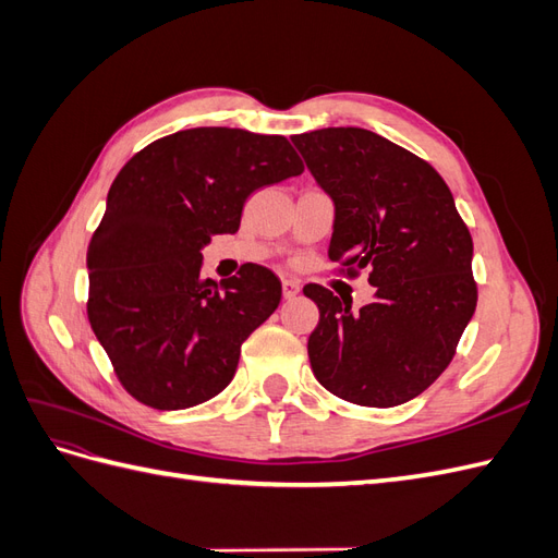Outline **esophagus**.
Returning <instances> with one entry per match:
<instances>
[{"label": "esophagus", "mask_w": 558, "mask_h": 558, "mask_svg": "<svg viewBox=\"0 0 558 558\" xmlns=\"http://www.w3.org/2000/svg\"><path fill=\"white\" fill-rule=\"evenodd\" d=\"M281 291H283L286 300H291V298H295L300 293V283L295 279H283L281 281Z\"/></svg>", "instance_id": "34e87169"}]
</instances>
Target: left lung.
Here are the masks:
<instances>
[{"instance_id": "obj_1", "label": "left lung", "mask_w": 558, "mask_h": 558, "mask_svg": "<svg viewBox=\"0 0 558 558\" xmlns=\"http://www.w3.org/2000/svg\"><path fill=\"white\" fill-rule=\"evenodd\" d=\"M335 205L328 256L349 275L369 267L377 293L351 310L318 283L307 351L314 377L363 408L424 393L451 363L477 307L472 238L433 167L381 134L324 128L291 137Z\"/></svg>"}]
</instances>
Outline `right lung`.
<instances>
[{
  "label": "right lung",
  "instance_id": "obj_1",
  "mask_svg": "<svg viewBox=\"0 0 558 558\" xmlns=\"http://www.w3.org/2000/svg\"><path fill=\"white\" fill-rule=\"evenodd\" d=\"M305 165L279 134L193 128L132 156L88 244V318L125 391L185 410L232 381L242 342L281 300L272 269L202 277V248L240 230L246 197Z\"/></svg>",
  "mask_w": 558,
  "mask_h": 558
}]
</instances>
